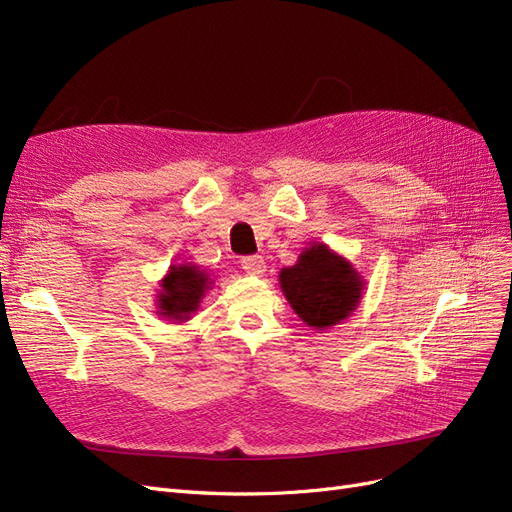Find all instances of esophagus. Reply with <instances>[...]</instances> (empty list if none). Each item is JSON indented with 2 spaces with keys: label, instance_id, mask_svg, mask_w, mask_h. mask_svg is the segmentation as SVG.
<instances>
[{
  "label": "esophagus",
  "instance_id": "1",
  "mask_svg": "<svg viewBox=\"0 0 512 512\" xmlns=\"http://www.w3.org/2000/svg\"><path fill=\"white\" fill-rule=\"evenodd\" d=\"M241 269L247 275H262L267 271L265 258H262V256H245V258H241Z\"/></svg>",
  "mask_w": 512,
  "mask_h": 512
}]
</instances>
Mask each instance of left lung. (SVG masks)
<instances>
[{
    "instance_id": "1",
    "label": "left lung",
    "mask_w": 512,
    "mask_h": 512,
    "mask_svg": "<svg viewBox=\"0 0 512 512\" xmlns=\"http://www.w3.org/2000/svg\"><path fill=\"white\" fill-rule=\"evenodd\" d=\"M280 286L294 314L307 327L324 331L354 312L363 299L365 280L342 254L312 241L292 267L280 271Z\"/></svg>"
}]
</instances>
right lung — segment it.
<instances>
[{"instance_id": "1", "label": "right lung", "mask_w": 512, "mask_h": 512, "mask_svg": "<svg viewBox=\"0 0 512 512\" xmlns=\"http://www.w3.org/2000/svg\"><path fill=\"white\" fill-rule=\"evenodd\" d=\"M211 286V275L198 265H192V262L170 265L160 280L156 314L175 324L188 322L192 314L198 312L200 303L205 299V292L211 290Z\"/></svg>"}]
</instances>
